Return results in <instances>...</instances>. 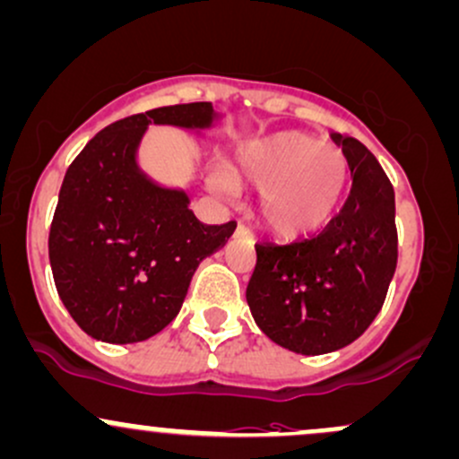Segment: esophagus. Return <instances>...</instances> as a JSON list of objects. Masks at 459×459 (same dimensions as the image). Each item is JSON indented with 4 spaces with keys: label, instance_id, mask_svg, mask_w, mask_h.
Segmentation results:
<instances>
[{
    "label": "esophagus",
    "instance_id": "1",
    "mask_svg": "<svg viewBox=\"0 0 459 459\" xmlns=\"http://www.w3.org/2000/svg\"><path fill=\"white\" fill-rule=\"evenodd\" d=\"M235 238H250V233H248V229H246V226H238V229H235Z\"/></svg>",
    "mask_w": 459,
    "mask_h": 459
}]
</instances>
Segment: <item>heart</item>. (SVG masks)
I'll return each mask as SVG.
<instances>
[{
  "label": "heart",
  "instance_id": "1",
  "mask_svg": "<svg viewBox=\"0 0 459 459\" xmlns=\"http://www.w3.org/2000/svg\"><path fill=\"white\" fill-rule=\"evenodd\" d=\"M211 180L224 194L259 187L256 220L272 238L296 241L325 229L351 185V165L335 145L299 130L239 141Z\"/></svg>",
  "mask_w": 459,
  "mask_h": 459
}]
</instances>
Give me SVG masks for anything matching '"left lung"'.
Returning <instances> with one entry per match:
<instances>
[{
	"instance_id": "left-lung-1",
	"label": "left lung",
	"mask_w": 459,
	"mask_h": 459,
	"mask_svg": "<svg viewBox=\"0 0 459 459\" xmlns=\"http://www.w3.org/2000/svg\"><path fill=\"white\" fill-rule=\"evenodd\" d=\"M351 165V195L318 238L256 244L250 314L274 344L300 355L349 346L384 307L396 270L394 189L375 154L333 133Z\"/></svg>"
}]
</instances>
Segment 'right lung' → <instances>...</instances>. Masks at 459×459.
<instances>
[{
	"instance_id": "add662e5",
	"label": "right lung",
	"mask_w": 459,
	"mask_h": 459,
	"mask_svg": "<svg viewBox=\"0 0 459 459\" xmlns=\"http://www.w3.org/2000/svg\"><path fill=\"white\" fill-rule=\"evenodd\" d=\"M211 102L133 115L100 130L65 174L49 229V265L65 309L93 340L133 344L178 316L200 261L229 241L235 221L203 224L185 189L139 168L148 126L211 128Z\"/></svg>"
}]
</instances>
